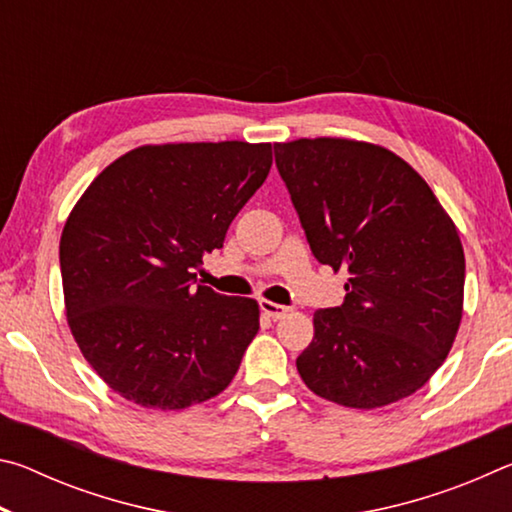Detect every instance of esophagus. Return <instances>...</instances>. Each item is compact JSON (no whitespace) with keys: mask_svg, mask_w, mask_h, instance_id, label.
Masks as SVG:
<instances>
[{"mask_svg":"<svg viewBox=\"0 0 512 512\" xmlns=\"http://www.w3.org/2000/svg\"><path fill=\"white\" fill-rule=\"evenodd\" d=\"M259 307H262L264 314L271 320H280V318L289 314V307L277 305V302H271V300H262V302H259Z\"/></svg>","mask_w":512,"mask_h":512,"instance_id":"1","label":"esophagus"}]
</instances>
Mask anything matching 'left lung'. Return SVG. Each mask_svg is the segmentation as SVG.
Instances as JSON below:
<instances>
[{
    "mask_svg": "<svg viewBox=\"0 0 512 512\" xmlns=\"http://www.w3.org/2000/svg\"><path fill=\"white\" fill-rule=\"evenodd\" d=\"M275 164L320 264L350 273L296 359L323 400L379 409L427 384L463 318L465 255L452 216L400 155L345 137L275 144Z\"/></svg>",
    "mask_w": 512,
    "mask_h": 512,
    "instance_id": "obj_1",
    "label": "left lung"
}]
</instances>
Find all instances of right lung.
Here are the masks:
<instances>
[{
  "label": "right lung",
  "mask_w": 512,
  "mask_h": 512,
  "mask_svg": "<svg viewBox=\"0 0 512 512\" xmlns=\"http://www.w3.org/2000/svg\"><path fill=\"white\" fill-rule=\"evenodd\" d=\"M271 144H144L108 164L60 235L67 325L112 391L178 411L219 395L259 329L253 298L196 284L268 176Z\"/></svg>",
  "instance_id": "right-lung-1"
}]
</instances>
